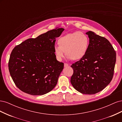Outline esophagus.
I'll list each match as a JSON object with an SVG mask.
<instances>
[{"label":"esophagus","instance_id":"obj_1","mask_svg":"<svg viewBox=\"0 0 122 122\" xmlns=\"http://www.w3.org/2000/svg\"><path fill=\"white\" fill-rule=\"evenodd\" d=\"M68 66H69V65L68 64H67V63L64 64V67H68Z\"/></svg>","mask_w":122,"mask_h":122}]
</instances>
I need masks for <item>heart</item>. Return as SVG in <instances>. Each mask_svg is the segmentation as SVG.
<instances>
[{
    "instance_id": "1",
    "label": "heart",
    "mask_w": 122,
    "mask_h": 122,
    "mask_svg": "<svg viewBox=\"0 0 122 122\" xmlns=\"http://www.w3.org/2000/svg\"><path fill=\"white\" fill-rule=\"evenodd\" d=\"M58 45H55L53 48L57 61H61L66 53L69 60L78 61L86 54L89 46V39L83 32H75L62 36L58 39Z\"/></svg>"
}]
</instances>
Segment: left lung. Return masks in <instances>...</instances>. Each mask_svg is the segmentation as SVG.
I'll list each match as a JSON object with an SVG mask.
<instances>
[{
  "label": "left lung",
  "mask_w": 122,
  "mask_h": 122,
  "mask_svg": "<svg viewBox=\"0 0 122 122\" xmlns=\"http://www.w3.org/2000/svg\"><path fill=\"white\" fill-rule=\"evenodd\" d=\"M89 46L86 55L72 64L71 83L83 94L93 95L101 91L111 81L116 61V53L106 38L95 32H86Z\"/></svg>",
  "instance_id": "1"
}]
</instances>
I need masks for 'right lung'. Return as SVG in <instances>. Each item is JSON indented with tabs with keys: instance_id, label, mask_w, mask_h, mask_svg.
<instances>
[{
	"instance_id": "obj_1",
	"label": "right lung",
	"mask_w": 122,
	"mask_h": 122,
	"mask_svg": "<svg viewBox=\"0 0 122 122\" xmlns=\"http://www.w3.org/2000/svg\"><path fill=\"white\" fill-rule=\"evenodd\" d=\"M64 30L56 28L28 39L14 48L9 61L10 75L17 87L25 93L46 94L56 86L64 68L54 53L55 39Z\"/></svg>"
}]
</instances>
